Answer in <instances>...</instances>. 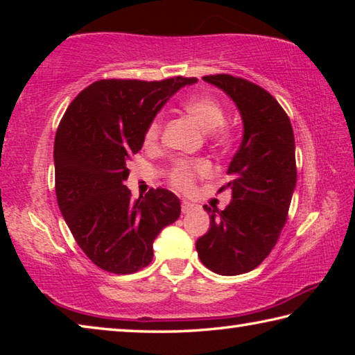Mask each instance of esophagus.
<instances>
[{"label":"esophagus","mask_w":355,"mask_h":355,"mask_svg":"<svg viewBox=\"0 0 355 355\" xmlns=\"http://www.w3.org/2000/svg\"><path fill=\"white\" fill-rule=\"evenodd\" d=\"M196 208V205L194 203H191V202H188V200H184L183 203H182V211L184 213V214H188V213H191L192 209Z\"/></svg>","instance_id":"obj_1"}]
</instances>
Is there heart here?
<instances>
[{
  "label": "heart",
  "instance_id": "obj_1",
  "mask_svg": "<svg viewBox=\"0 0 355 355\" xmlns=\"http://www.w3.org/2000/svg\"><path fill=\"white\" fill-rule=\"evenodd\" d=\"M183 110L191 114L197 122L202 125V128L207 131V139L213 147L219 150H227L232 147L235 135L230 125L225 122V110L220 105L218 98H214L209 94H194L183 100ZM164 117L158 112L148 120L146 133H144V142L146 146L153 147L159 142L163 135ZM209 172V163L207 159L197 158H178L171 166L167 178L172 186L178 189L189 191L194 188L196 180L199 177L207 175Z\"/></svg>",
  "mask_w": 355,
  "mask_h": 355
}]
</instances>
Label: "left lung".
Here are the masks:
<instances>
[{
	"instance_id": "8db88e82",
	"label": "left lung",
	"mask_w": 355,
	"mask_h": 355,
	"mask_svg": "<svg viewBox=\"0 0 355 355\" xmlns=\"http://www.w3.org/2000/svg\"><path fill=\"white\" fill-rule=\"evenodd\" d=\"M222 89L241 112L244 136L228 166L232 191L224 211L203 207L211 224L197 239L200 261L216 274L238 275L266 258L288 219L296 188V146L290 117L266 89L227 73L203 76Z\"/></svg>"
}]
</instances>
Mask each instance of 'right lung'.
Here are the masks:
<instances>
[{
    "mask_svg": "<svg viewBox=\"0 0 355 355\" xmlns=\"http://www.w3.org/2000/svg\"><path fill=\"white\" fill-rule=\"evenodd\" d=\"M196 78L100 80L76 95L55 137L56 199L75 241L95 266L133 274L153 258V241L180 218V199L150 189L131 199L128 159L142 148L148 120Z\"/></svg>",
    "mask_w": 355,
    "mask_h": 355,
    "instance_id": "1",
    "label": "right lung"
}]
</instances>
